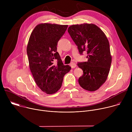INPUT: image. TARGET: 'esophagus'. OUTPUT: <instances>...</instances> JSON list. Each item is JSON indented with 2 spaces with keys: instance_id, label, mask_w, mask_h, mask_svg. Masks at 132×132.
<instances>
[{
  "instance_id": "34e87169",
  "label": "esophagus",
  "mask_w": 132,
  "mask_h": 132,
  "mask_svg": "<svg viewBox=\"0 0 132 132\" xmlns=\"http://www.w3.org/2000/svg\"><path fill=\"white\" fill-rule=\"evenodd\" d=\"M70 65V67H71L72 68H73L76 67V64H75V63H71Z\"/></svg>"
}]
</instances>
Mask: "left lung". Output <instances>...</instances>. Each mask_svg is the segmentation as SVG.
<instances>
[{"instance_id":"left-lung-1","label":"left lung","mask_w":132,"mask_h":132,"mask_svg":"<svg viewBox=\"0 0 132 132\" xmlns=\"http://www.w3.org/2000/svg\"><path fill=\"white\" fill-rule=\"evenodd\" d=\"M68 32L79 54L83 55L84 52L87 54V62L77 63L84 73L78 82L86 90L96 91L106 81L111 67L112 57L107 37L93 24L72 25L68 28Z\"/></svg>"}]
</instances>
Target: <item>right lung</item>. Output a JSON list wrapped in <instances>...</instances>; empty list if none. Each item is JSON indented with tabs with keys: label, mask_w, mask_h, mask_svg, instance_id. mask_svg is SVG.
<instances>
[{
	"label": "right lung",
	"mask_w": 132,
	"mask_h": 132,
	"mask_svg": "<svg viewBox=\"0 0 132 132\" xmlns=\"http://www.w3.org/2000/svg\"><path fill=\"white\" fill-rule=\"evenodd\" d=\"M67 27L40 24L33 30L28 42L27 52L31 71L36 85L49 95L61 88L64 76L71 69L63 64L57 52L58 42Z\"/></svg>",
	"instance_id": "1"
}]
</instances>
